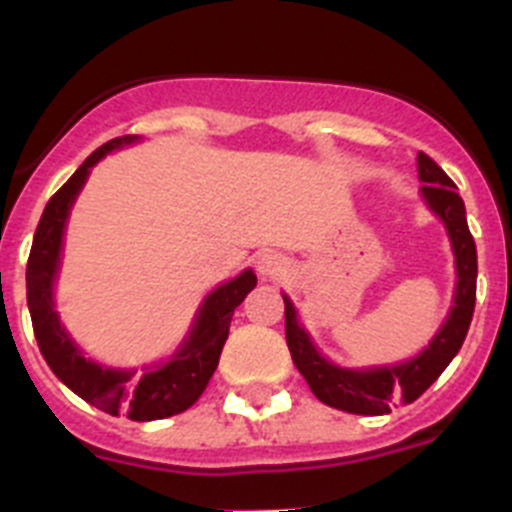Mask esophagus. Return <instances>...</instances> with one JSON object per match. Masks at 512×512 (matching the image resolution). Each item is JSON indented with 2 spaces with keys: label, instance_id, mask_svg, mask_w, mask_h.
<instances>
[{
  "label": "esophagus",
  "instance_id": "1",
  "mask_svg": "<svg viewBox=\"0 0 512 512\" xmlns=\"http://www.w3.org/2000/svg\"><path fill=\"white\" fill-rule=\"evenodd\" d=\"M256 269H259V274L264 279L279 277V274H284V271H287V261H284L279 253L266 251V253H261L259 259H256Z\"/></svg>",
  "mask_w": 512,
  "mask_h": 512
}]
</instances>
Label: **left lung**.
<instances>
[{"label":"left lung","instance_id":"obj_1","mask_svg":"<svg viewBox=\"0 0 512 512\" xmlns=\"http://www.w3.org/2000/svg\"><path fill=\"white\" fill-rule=\"evenodd\" d=\"M418 176L423 187L425 205L446 225L451 248L456 259V292L446 323L438 328L428 348H423L410 361L392 366H372V369H343L320 354L310 333L297 323V310L287 295L284 297V328L292 361L310 384L312 395L330 408L354 415H384L390 405L402 400L405 405L423 395L446 366L459 354L467 338L469 323L477 300V246L469 233L464 200L456 192L446 171L431 156L418 153Z\"/></svg>","mask_w":512,"mask_h":512}]
</instances>
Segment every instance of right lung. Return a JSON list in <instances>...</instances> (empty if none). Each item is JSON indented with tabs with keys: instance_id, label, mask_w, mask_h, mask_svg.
I'll return each instance as SVG.
<instances>
[{
	"instance_id": "add662e5",
	"label": "right lung",
	"mask_w": 512,
	"mask_h": 512,
	"mask_svg": "<svg viewBox=\"0 0 512 512\" xmlns=\"http://www.w3.org/2000/svg\"><path fill=\"white\" fill-rule=\"evenodd\" d=\"M135 140L138 135L107 140L48 200L38 230H35L30 259H27V307H30L40 354L48 361L51 372L71 392L110 415L125 413L130 420H161L184 413L200 400L207 382L215 374L220 351L228 341L235 307L256 287V274L246 269L230 282L212 289L197 310L189 336L169 361L153 364L135 374V369H110V366L84 359L53 310V284L61 266L63 230H66L71 205L87 182L92 166L110 151L130 146Z\"/></svg>"
}]
</instances>
